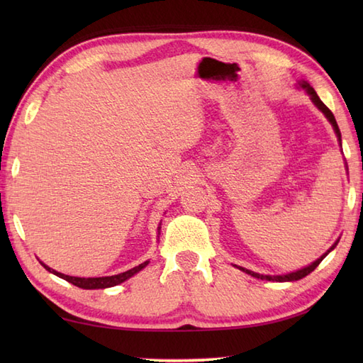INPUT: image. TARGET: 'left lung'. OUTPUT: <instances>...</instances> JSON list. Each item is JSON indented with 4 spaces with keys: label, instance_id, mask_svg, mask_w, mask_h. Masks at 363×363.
Segmentation results:
<instances>
[{
    "label": "left lung",
    "instance_id": "left-lung-1",
    "mask_svg": "<svg viewBox=\"0 0 363 363\" xmlns=\"http://www.w3.org/2000/svg\"><path fill=\"white\" fill-rule=\"evenodd\" d=\"M301 86H303L306 90H307V94L311 95V99L313 101V104L318 107V109L326 115V118L330 121V125L334 126V129H335V134H337V137H338V140H340V145H342V134H340V129H338V125H337V121H335V117H334V113L329 111V107L321 101L320 99V96L317 95V91H315L309 84L307 82H303L301 84ZM337 246V243H334L333 245V248H330L326 254H323V256L318 259V260H315L312 265H309V267H306V268H301V269H298V272H295V273H289V274H284V276H264V274H259V273H254V272H250V269H246V268H240V269H243L245 273H248V274H251V276H254V277H259V279H268V281H277V282H287V281H299V279H303V277H306L307 274L309 273H312L315 268H317L318 265H320V262L325 259L328 254L333 251L334 248Z\"/></svg>",
    "mask_w": 363,
    "mask_h": 363
}]
</instances>
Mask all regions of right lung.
<instances>
[{"mask_svg":"<svg viewBox=\"0 0 363 363\" xmlns=\"http://www.w3.org/2000/svg\"><path fill=\"white\" fill-rule=\"evenodd\" d=\"M46 269H48L50 273L56 274L59 277H62V279L68 281L70 284L76 285V287L79 289H86V290H94V289H107V287H113V285H118L121 282H125L126 279H129L130 276H134L135 273L140 272L142 268H145L146 265H148V260L143 262V264L137 265L134 268L128 269V272L125 273H120V274H115V276H104V277H74V276H67V274H62L59 272H54V269H51L50 267H46L45 264H42Z\"/></svg>","mask_w":363,"mask_h":363,"instance_id":"right-lung-1","label":"right lung"}]
</instances>
